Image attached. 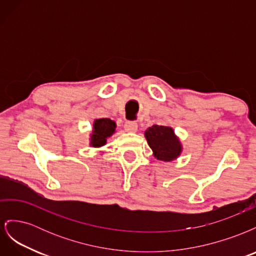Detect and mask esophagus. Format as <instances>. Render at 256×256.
Masks as SVG:
<instances>
[{
	"label": "esophagus",
	"mask_w": 256,
	"mask_h": 256,
	"mask_svg": "<svg viewBox=\"0 0 256 256\" xmlns=\"http://www.w3.org/2000/svg\"><path fill=\"white\" fill-rule=\"evenodd\" d=\"M124 128L127 131V132H136L138 130V124L136 122H126Z\"/></svg>",
	"instance_id": "obj_1"
}]
</instances>
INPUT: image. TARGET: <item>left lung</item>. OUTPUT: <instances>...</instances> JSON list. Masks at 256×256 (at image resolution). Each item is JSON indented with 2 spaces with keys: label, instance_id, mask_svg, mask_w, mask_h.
Listing matches in <instances>:
<instances>
[{
  "label": "left lung",
  "instance_id": "1",
  "mask_svg": "<svg viewBox=\"0 0 256 256\" xmlns=\"http://www.w3.org/2000/svg\"><path fill=\"white\" fill-rule=\"evenodd\" d=\"M144 136L158 160L170 162L180 156L182 145L172 127L154 125L146 129Z\"/></svg>",
  "mask_w": 256,
  "mask_h": 256
}]
</instances>
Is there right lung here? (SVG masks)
Wrapping results in <instances>:
<instances>
[{"instance_id":"add662e5","label":"right lung","mask_w":256,"mask_h":256,"mask_svg":"<svg viewBox=\"0 0 256 256\" xmlns=\"http://www.w3.org/2000/svg\"><path fill=\"white\" fill-rule=\"evenodd\" d=\"M116 124L110 118H98L92 124L90 145L92 147H102L106 144V140L115 132Z\"/></svg>"}]
</instances>
